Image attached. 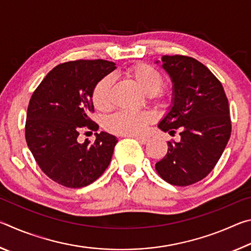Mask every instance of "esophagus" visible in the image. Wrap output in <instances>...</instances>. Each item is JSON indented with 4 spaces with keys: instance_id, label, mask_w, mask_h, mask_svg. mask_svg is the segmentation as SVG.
<instances>
[{
    "instance_id": "1",
    "label": "esophagus",
    "mask_w": 251,
    "mask_h": 251,
    "mask_svg": "<svg viewBox=\"0 0 251 251\" xmlns=\"http://www.w3.org/2000/svg\"><path fill=\"white\" fill-rule=\"evenodd\" d=\"M133 137L141 144H147L151 139L150 137H146V136H133Z\"/></svg>"
}]
</instances>
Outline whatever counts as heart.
Instances as JSON below:
<instances>
[{"instance_id": "obj_1", "label": "heart", "mask_w": 251, "mask_h": 251, "mask_svg": "<svg viewBox=\"0 0 251 251\" xmlns=\"http://www.w3.org/2000/svg\"><path fill=\"white\" fill-rule=\"evenodd\" d=\"M128 75L143 93L155 95L164 84V76L158 70L148 64H137L128 71ZM110 87L112 78L106 76L95 84L92 91V100L99 110H107L110 106ZM151 121L147 113L120 112L114 114L106 122V127L114 134L123 136H136L142 134Z\"/></svg>"}]
</instances>
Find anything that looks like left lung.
<instances>
[{"instance_id": "1", "label": "left lung", "mask_w": 251, "mask_h": 251, "mask_svg": "<svg viewBox=\"0 0 251 251\" xmlns=\"http://www.w3.org/2000/svg\"><path fill=\"white\" fill-rule=\"evenodd\" d=\"M161 67L173 82V105L158 127L169 135L177 129L180 141L168 142L155 168L169 184L189 186L214 169L226 148L231 134L228 100L222 83L197 59L164 55Z\"/></svg>"}]
</instances>
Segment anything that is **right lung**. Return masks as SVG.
I'll use <instances>...</instances> for the list:
<instances>
[{
  "label": "right lung",
  "mask_w": 251,
  "mask_h": 251,
  "mask_svg": "<svg viewBox=\"0 0 251 251\" xmlns=\"http://www.w3.org/2000/svg\"><path fill=\"white\" fill-rule=\"evenodd\" d=\"M116 69L104 59H78L55 66L29 100L25 138L37 165L57 184L80 188L95 181L112 159L117 138L105 131L79 143L84 129L97 130L92 91Z\"/></svg>",
  "instance_id": "obj_1"
}]
</instances>
